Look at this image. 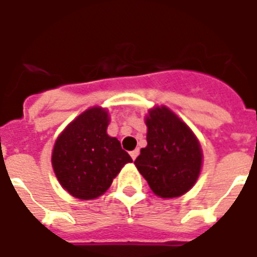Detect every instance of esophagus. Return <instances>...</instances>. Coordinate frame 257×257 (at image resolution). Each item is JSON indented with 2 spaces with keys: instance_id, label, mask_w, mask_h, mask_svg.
<instances>
[{
  "instance_id": "34e87169",
  "label": "esophagus",
  "mask_w": 257,
  "mask_h": 257,
  "mask_svg": "<svg viewBox=\"0 0 257 257\" xmlns=\"http://www.w3.org/2000/svg\"><path fill=\"white\" fill-rule=\"evenodd\" d=\"M139 152H140V151H139V148L135 149V151H132V152H131V157H132L133 160H136V157L139 156Z\"/></svg>"
}]
</instances>
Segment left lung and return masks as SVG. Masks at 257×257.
Wrapping results in <instances>:
<instances>
[{"label":"left lung","instance_id":"1","mask_svg":"<svg viewBox=\"0 0 257 257\" xmlns=\"http://www.w3.org/2000/svg\"><path fill=\"white\" fill-rule=\"evenodd\" d=\"M145 124L148 145L135 160L139 172L163 199L187 193L201 171L203 152L197 137L167 106L151 109Z\"/></svg>","mask_w":257,"mask_h":257}]
</instances>
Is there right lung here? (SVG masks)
I'll return each instance as SVG.
<instances>
[{"instance_id": "1", "label": "right lung", "mask_w": 257, "mask_h": 257, "mask_svg": "<svg viewBox=\"0 0 257 257\" xmlns=\"http://www.w3.org/2000/svg\"><path fill=\"white\" fill-rule=\"evenodd\" d=\"M109 114L93 106L77 116L54 143L56 177L64 189L81 200L104 195L113 179L132 159L116 137L106 133Z\"/></svg>"}]
</instances>
